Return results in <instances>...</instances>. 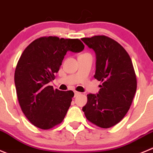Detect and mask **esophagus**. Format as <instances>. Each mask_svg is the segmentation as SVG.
<instances>
[{"label":"esophagus","mask_w":153,"mask_h":153,"mask_svg":"<svg viewBox=\"0 0 153 153\" xmlns=\"http://www.w3.org/2000/svg\"><path fill=\"white\" fill-rule=\"evenodd\" d=\"M79 94H81V93H80L79 92H78V91H75V96H78V95H79Z\"/></svg>","instance_id":"esophagus-1"}]
</instances>
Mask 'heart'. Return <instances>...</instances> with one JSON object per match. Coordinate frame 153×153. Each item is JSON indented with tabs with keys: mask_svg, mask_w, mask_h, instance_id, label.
<instances>
[{
	"mask_svg": "<svg viewBox=\"0 0 153 153\" xmlns=\"http://www.w3.org/2000/svg\"><path fill=\"white\" fill-rule=\"evenodd\" d=\"M85 54H87V53H85Z\"/></svg>",
	"mask_w": 153,
	"mask_h": 153,
	"instance_id": "b5f03b06",
	"label": "heart"
}]
</instances>
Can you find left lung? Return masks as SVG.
<instances>
[{
    "mask_svg": "<svg viewBox=\"0 0 153 153\" xmlns=\"http://www.w3.org/2000/svg\"><path fill=\"white\" fill-rule=\"evenodd\" d=\"M96 54L94 78L102 83L98 94L87 95L82 110L87 120L102 128L120 122L129 110L137 90L132 61L125 48L104 35L82 38Z\"/></svg>",
    "mask_w": 153,
    "mask_h": 153,
    "instance_id": "8db88e82",
    "label": "left lung"
}]
</instances>
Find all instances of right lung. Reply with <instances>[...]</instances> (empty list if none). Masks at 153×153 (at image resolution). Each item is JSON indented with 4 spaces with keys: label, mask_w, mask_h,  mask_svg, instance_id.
I'll return each mask as SVG.
<instances>
[{
    "label": "right lung",
    "mask_w": 153,
    "mask_h": 153,
    "mask_svg": "<svg viewBox=\"0 0 153 153\" xmlns=\"http://www.w3.org/2000/svg\"><path fill=\"white\" fill-rule=\"evenodd\" d=\"M84 48L78 39L42 36L24 50L15 71V85L22 112L37 128L50 129L63 122L74 93L54 90L49 82L68 51L80 52Z\"/></svg>",
    "instance_id": "obj_1"
}]
</instances>
